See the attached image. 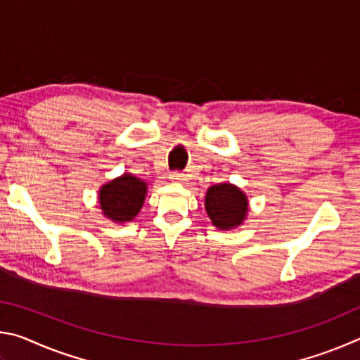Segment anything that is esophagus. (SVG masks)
Returning <instances> with one entry per match:
<instances>
[{"label": "esophagus", "mask_w": 360, "mask_h": 360, "mask_svg": "<svg viewBox=\"0 0 360 360\" xmlns=\"http://www.w3.org/2000/svg\"><path fill=\"white\" fill-rule=\"evenodd\" d=\"M169 179L174 181V182H182L186 179V174L181 173V172H172V174H169Z\"/></svg>", "instance_id": "1"}]
</instances>
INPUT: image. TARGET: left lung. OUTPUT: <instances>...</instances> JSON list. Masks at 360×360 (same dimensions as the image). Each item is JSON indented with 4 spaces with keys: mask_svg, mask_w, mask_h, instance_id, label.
<instances>
[{
    "mask_svg": "<svg viewBox=\"0 0 360 360\" xmlns=\"http://www.w3.org/2000/svg\"><path fill=\"white\" fill-rule=\"evenodd\" d=\"M205 208L211 222L221 230L233 229L243 222L248 212V200L238 187L217 184L208 188Z\"/></svg>",
    "mask_w": 360,
    "mask_h": 360,
    "instance_id": "left-lung-1",
    "label": "left lung"
}]
</instances>
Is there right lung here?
<instances>
[{"instance_id":"1","label":"right lung","mask_w":360,"mask_h":360,"mask_svg":"<svg viewBox=\"0 0 360 360\" xmlns=\"http://www.w3.org/2000/svg\"><path fill=\"white\" fill-rule=\"evenodd\" d=\"M146 182L131 174H124L100 191V205L103 214L115 222L131 221L144 203Z\"/></svg>"}]
</instances>
